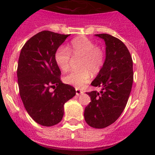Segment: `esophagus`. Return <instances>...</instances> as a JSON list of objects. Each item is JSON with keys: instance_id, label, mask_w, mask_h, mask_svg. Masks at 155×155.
<instances>
[{"instance_id": "34e87169", "label": "esophagus", "mask_w": 155, "mask_h": 155, "mask_svg": "<svg viewBox=\"0 0 155 155\" xmlns=\"http://www.w3.org/2000/svg\"><path fill=\"white\" fill-rule=\"evenodd\" d=\"M75 90H76V95H77V96H79V95H81V93H84V92H83V90H81V89H79V88H76Z\"/></svg>"}]
</instances>
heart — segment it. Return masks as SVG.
<instances>
[{"label":"heart","instance_id":"heart-1","mask_svg":"<svg viewBox=\"0 0 155 155\" xmlns=\"http://www.w3.org/2000/svg\"><path fill=\"white\" fill-rule=\"evenodd\" d=\"M71 55L80 59L78 68L65 76L63 81L68 85L81 87L89 82L93 74H99L105 63V54L102 47L96 46L93 41L87 38H79L71 41L68 48L61 46L55 53V61L62 71L70 68Z\"/></svg>","mask_w":155,"mask_h":155}]
</instances>
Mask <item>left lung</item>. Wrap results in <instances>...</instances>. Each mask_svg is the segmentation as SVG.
Instances as JSON below:
<instances>
[{
	"instance_id": "left-lung-1",
	"label": "left lung",
	"mask_w": 155,
	"mask_h": 155,
	"mask_svg": "<svg viewBox=\"0 0 155 155\" xmlns=\"http://www.w3.org/2000/svg\"><path fill=\"white\" fill-rule=\"evenodd\" d=\"M96 36L106 45V56L102 70L91 83L101 91L87 93L91 102L84 110L89 126L102 129L116 121L126 107L133 81V59L127 47L118 38L108 34Z\"/></svg>"
}]
</instances>
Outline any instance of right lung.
<instances>
[{
    "mask_svg": "<svg viewBox=\"0 0 155 155\" xmlns=\"http://www.w3.org/2000/svg\"><path fill=\"white\" fill-rule=\"evenodd\" d=\"M69 35L43 31L31 37L21 50L17 68L19 94L28 114L42 126L59 123L64 104L76 94L72 86L61 81L54 57Z\"/></svg>",
    "mask_w": 155,
    "mask_h": 155,
    "instance_id": "1",
    "label": "right lung"
}]
</instances>
